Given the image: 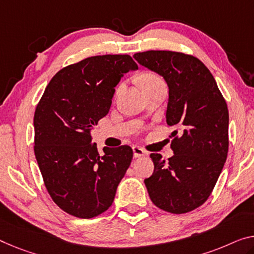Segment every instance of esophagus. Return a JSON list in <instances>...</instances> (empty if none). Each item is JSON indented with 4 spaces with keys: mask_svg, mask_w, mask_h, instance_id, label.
<instances>
[{
    "mask_svg": "<svg viewBox=\"0 0 254 254\" xmlns=\"http://www.w3.org/2000/svg\"><path fill=\"white\" fill-rule=\"evenodd\" d=\"M132 152H134V158L137 159V158H142L145 155V151H144L142 147L139 146H132Z\"/></svg>",
    "mask_w": 254,
    "mask_h": 254,
    "instance_id": "obj_1",
    "label": "esophagus"
}]
</instances>
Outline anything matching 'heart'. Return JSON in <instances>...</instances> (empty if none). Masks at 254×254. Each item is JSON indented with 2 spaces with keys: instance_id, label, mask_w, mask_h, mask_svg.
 <instances>
[{
  "instance_id": "obj_1",
  "label": "heart",
  "mask_w": 254,
  "mask_h": 254,
  "mask_svg": "<svg viewBox=\"0 0 254 254\" xmlns=\"http://www.w3.org/2000/svg\"><path fill=\"white\" fill-rule=\"evenodd\" d=\"M155 80H159V78H158L157 76H153V75H145V76L142 77V79H140V84L145 85V84L152 83V81H155Z\"/></svg>"
}]
</instances>
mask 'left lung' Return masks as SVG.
I'll return each instance as SVG.
<instances>
[{"mask_svg":"<svg viewBox=\"0 0 254 254\" xmlns=\"http://www.w3.org/2000/svg\"><path fill=\"white\" fill-rule=\"evenodd\" d=\"M134 59L165 79L169 89L167 124L182 130L171 142L174 157L168 161L151 153L154 171L144 183L158 208L190 212L208 200L227 159V104L212 73L197 58L146 51L134 54Z\"/></svg>","mask_w":254,"mask_h":254,"instance_id":"8db88e82","label":"left lung"}]
</instances>
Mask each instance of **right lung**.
I'll list each match as a JSON object with an SVG mask.
<instances>
[{
	"label": "right lung",
	"instance_id": "add662e5",
	"mask_svg": "<svg viewBox=\"0 0 254 254\" xmlns=\"http://www.w3.org/2000/svg\"><path fill=\"white\" fill-rule=\"evenodd\" d=\"M137 69L127 54L87 58L60 70L35 110L34 151L44 184L71 216L107 211L130 166V146H104L100 155L91 131L108 115L120 79Z\"/></svg>",
	"mask_w": 254,
	"mask_h": 254
}]
</instances>
